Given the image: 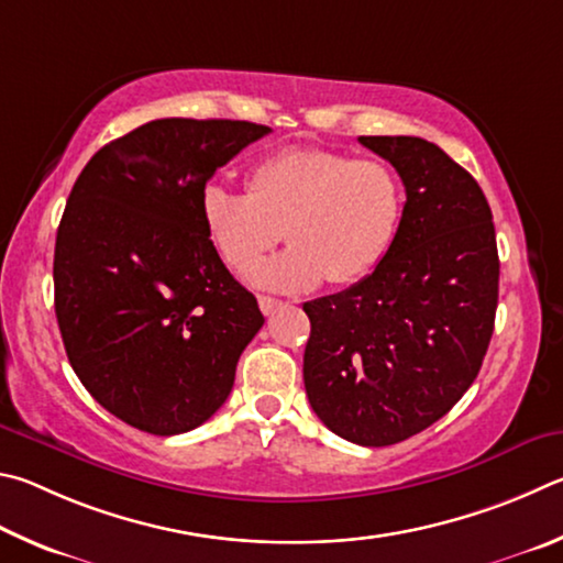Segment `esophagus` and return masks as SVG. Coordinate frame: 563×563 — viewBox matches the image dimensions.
Returning a JSON list of instances; mask_svg holds the SVG:
<instances>
[{
	"mask_svg": "<svg viewBox=\"0 0 563 563\" xmlns=\"http://www.w3.org/2000/svg\"><path fill=\"white\" fill-rule=\"evenodd\" d=\"M282 307V301L279 299H272V297H260V309H262V313L264 317H269V313H274L276 309Z\"/></svg>",
	"mask_w": 563,
	"mask_h": 563,
	"instance_id": "34e87169",
	"label": "esophagus"
}]
</instances>
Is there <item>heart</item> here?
I'll return each instance as SVG.
<instances>
[{"instance_id":"1","label":"heart","mask_w":563,"mask_h":563,"mask_svg":"<svg viewBox=\"0 0 563 563\" xmlns=\"http://www.w3.org/2000/svg\"><path fill=\"white\" fill-rule=\"evenodd\" d=\"M402 217L398 175L380 161H353L327 147H287L256 163L250 192L210 185L202 222L217 254L242 272L285 234L292 246L252 267L262 289L309 291L327 279L349 287L376 269Z\"/></svg>"}]
</instances>
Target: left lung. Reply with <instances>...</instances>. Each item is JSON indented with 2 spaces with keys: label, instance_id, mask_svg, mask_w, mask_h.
Wrapping results in <instances>:
<instances>
[{
  "label": "left lung",
  "instance_id": "obj_1",
  "mask_svg": "<svg viewBox=\"0 0 563 563\" xmlns=\"http://www.w3.org/2000/svg\"><path fill=\"white\" fill-rule=\"evenodd\" d=\"M406 185L400 227L376 269L303 303V386L323 426L386 448L448 416L477 378L495 331L499 256L475 177L435 143L361 135Z\"/></svg>",
  "mask_w": 563,
  "mask_h": 563
}]
</instances>
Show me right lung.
<instances>
[{"mask_svg": "<svg viewBox=\"0 0 563 563\" xmlns=\"http://www.w3.org/2000/svg\"><path fill=\"white\" fill-rule=\"evenodd\" d=\"M272 128L161 118L103 145L56 232L54 307L86 390L128 426L180 435L234 386L264 317L202 222L205 185Z\"/></svg>", "mask_w": 563, "mask_h": 563, "instance_id": "1", "label": "right lung"}]
</instances>
